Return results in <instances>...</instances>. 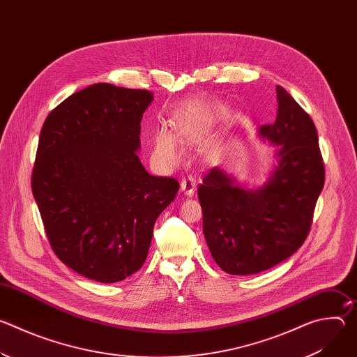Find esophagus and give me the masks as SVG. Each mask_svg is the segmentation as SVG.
<instances>
[{
    "label": "esophagus",
    "mask_w": 357,
    "mask_h": 357,
    "mask_svg": "<svg viewBox=\"0 0 357 357\" xmlns=\"http://www.w3.org/2000/svg\"><path fill=\"white\" fill-rule=\"evenodd\" d=\"M181 189L183 190V193L189 197H192L195 195V189H196V179L193 176H186L182 179L181 182Z\"/></svg>",
    "instance_id": "1"
}]
</instances>
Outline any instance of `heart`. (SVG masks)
Returning a JSON list of instances; mask_svg holds the SVG:
<instances>
[{
	"mask_svg": "<svg viewBox=\"0 0 357 357\" xmlns=\"http://www.w3.org/2000/svg\"><path fill=\"white\" fill-rule=\"evenodd\" d=\"M174 131H175V136L182 144H192L197 139V131L195 126L186 119L178 120L175 123ZM154 148H155L157 157L162 160L165 164L174 165L182 160V155H183L182 148L179 146L174 134L167 128H161L155 132Z\"/></svg>",
	"mask_w": 357,
	"mask_h": 357,
	"instance_id": "heart-1",
	"label": "heart"
}]
</instances>
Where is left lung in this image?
Masks as SVG:
<instances>
[{
    "label": "left lung",
    "instance_id": "obj_1",
    "mask_svg": "<svg viewBox=\"0 0 357 357\" xmlns=\"http://www.w3.org/2000/svg\"><path fill=\"white\" fill-rule=\"evenodd\" d=\"M273 124L259 135L277 146L266 183L248 189L222 168L197 188L203 234L216 264L231 275H250L284 261L307 238L325 168L312 119L281 86Z\"/></svg>",
    "mask_w": 357,
    "mask_h": 357
}]
</instances>
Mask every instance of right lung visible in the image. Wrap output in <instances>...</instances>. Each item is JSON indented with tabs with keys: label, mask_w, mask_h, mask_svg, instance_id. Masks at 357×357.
Instances as JSON below:
<instances>
[{
	"label": "right lung",
	"mask_w": 357,
	"mask_h": 357,
	"mask_svg": "<svg viewBox=\"0 0 357 357\" xmlns=\"http://www.w3.org/2000/svg\"><path fill=\"white\" fill-rule=\"evenodd\" d=\"M154 93L91 84L50 112L39 135L32 193L58 259L97 282L138 271L174 178L152 176L137 152Z\"/></svg>",
	"instance_id": "right-lung-1"
}]
</instances>
